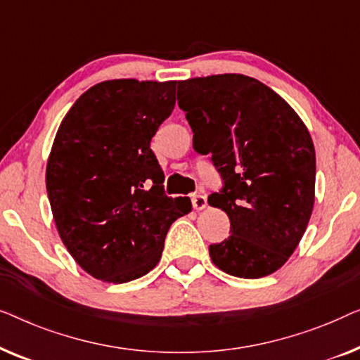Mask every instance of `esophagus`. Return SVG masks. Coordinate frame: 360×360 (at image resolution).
<instances>
[{"instance_id":"34e87169","label":"esophagus","mask_w":360,"mask_h":360,"mask_svg":"<svg viewBox=\"0 0 360 360\" xmlns=\"http://www.w3.org/2000/svg\"><path fill=\"white\" fill-rule=\"evenodd\" d=\"M191 202H192V207H194L195 210H202L207 207V199H205V195H202V194L192 195Z\"/></svg>"}]
</instances>
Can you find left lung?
Wrapping results in <instances>:
<instances>
[{"label":"left lung","mask_w":360,"mask_h":360,"mask_svg":"<svg viewBox=\"0 0 360 360\" xmlns=\"http://www.w3.org/2000/svg\"><path fill=\"white\" fill-rule=\"evenodd\" d=\"M194 150L212 155L224 181L209 204L229 215L231 235L209 246L214 264L243 279L269 276L295 251L315 202L310 131L269 86L226 73L179 81Z\"/></svg>","instance_id":"left-lung-1"}]
</instances>
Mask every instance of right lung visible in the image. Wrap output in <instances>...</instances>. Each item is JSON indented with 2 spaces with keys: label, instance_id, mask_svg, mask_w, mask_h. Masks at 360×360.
<instances>
[{
  "label": "right lung",
  "instance_id": "1",
  "mask_svg": "<svg viewBox=\"0 0 360 360\" xmlns=\"http://www.w3.org/2000/svg\"><path fill=\"white\" fill-rule=\"evenodd\" d=\"M176 84H94L55 135L45 173L53 220L70 255L96 279L124 283L148 274L171 224L191 212L187 197L165 194V174L150 148L173 112Z\"/></svg>",
  "mask_w": 360,
  "mask_h": 360
}]
</instances>
